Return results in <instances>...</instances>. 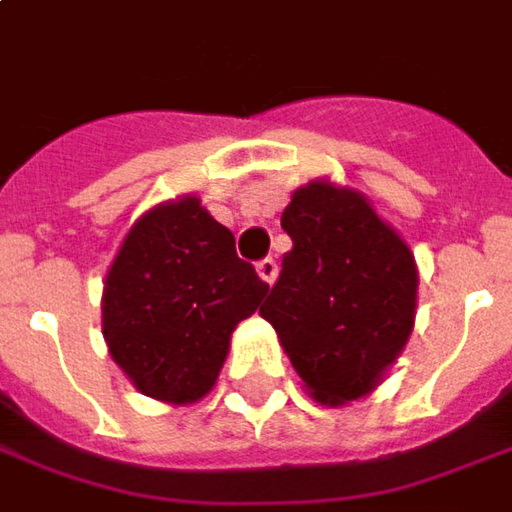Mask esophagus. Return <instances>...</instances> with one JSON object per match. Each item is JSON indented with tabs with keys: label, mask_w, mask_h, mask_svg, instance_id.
<instances>
[{
	"label": "esophagus",
	"mask_w": 512,
	"mask_h": 512,
	"mask_svg": "<svg viewBox=\"0 0 512 512\" xmlns=\"http://www.w3.org/2000/svg\"><path fill=\"white\" fill-rule=\"evenodd\" d=\"M257 274H260V280H263V282L274 285V282H277V274H280V268H277V260H274V257H266V260H260V263H257Z\"/></svg>",
	"instance_id": "34e87169"
}]
</instances>
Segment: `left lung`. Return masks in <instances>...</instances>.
Wrapping results in <instances>:
<instances>
[{"label": "left lung", "instance_id": "obj_1", "mask_svg": "<svg viewBox=\"0 0 512 512\" xmlns=\"http://www.w3.org/2000/svg\"><path fill=\"white\" fill-rule=\"evenodd\" d=\"M282 230L293 249L260 316L316 402H357L385 380L413 332L416 257L366 196L330 180L293 191Z\"/></svg>", "mask_w": 512, "mask_h": 512}]
</instances>
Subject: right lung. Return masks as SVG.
Here are the masks:
<instances>
[{"mask_svg":"<svg viewBox=\"0 0 512 512\" xmlns=\"http://www.w3.org/2000/svg\"><path fill=\"white\" fill-rule=\"evenodd\" d=\"M266 293L199 196L160 202L135 219L107 268V352L144 396L194 405L213 391L232 332Z\"/></svg>","mask_w":512,"mask_h":512,"instance_id":"obj_1","label":"right lung"}]
</instances>
